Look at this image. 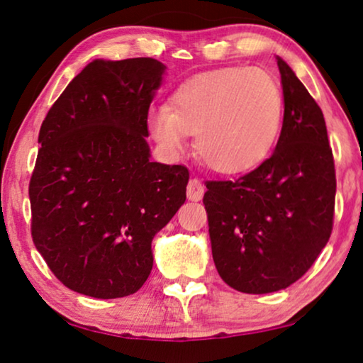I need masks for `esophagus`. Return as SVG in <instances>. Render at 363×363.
Returning a JSON list of instances; mask_svg holds the SVG:
<instances>
[{"label": "esophagus", "mask_w": 363, "mask_h": 363, "mask_svg": "<svg viewBox=\"0 0 363 363\" xmlns=\"http://www.w3.org/2000/svg\"><path fill=\"white\" fill-rule=\"evenodd\" d=\"M186 195H188V200L200 201L203 195H205V185H203V182L198 180V178H191V180L188 182Z\"/></svg>", "instance_id": "34e87169"}]
</instances>
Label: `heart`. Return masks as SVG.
Listing matches in <instances>:
<instances>
[{
	"label": "heart",
	"instance_id": "1",
	"mask_svg": "<svg viewBox=\"0 0 363 363\" xmlns=\"http://www.w3.org/2000/svg\"><path fill=\"white\" fill-rule=\"evenodd\" d=\"M281 86L259 67H225L190 79L168 106L148 112V128L163 150L178 155L195 133V150L211 170L236 175L259 165L281 130Z\"/></svg>",
	"mask_w": 363,
	"mask_h": 363
}]
</instances>
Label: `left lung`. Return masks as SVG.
Instances as JSON below:
<instances>
[{
	"label": "left lung",
	"mask_w": 363,
	"mask_h": 363,
	"mask_svg": "<svg viewBox=\"0 0 363 363\" xmlns=\"http://www.w3.org/2000/svg\"><path fill=\"white\" fill-rule=\"evenodd\" d=\"M284 121L272 155L228 182H206L213 261L233 289H286L314 264L334 225L335 167L320 107L277 57Z\"/></svg>",
	"instance_id": "1"
}]
</instances>
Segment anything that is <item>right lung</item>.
I'll use <instances>...</instances> for the list:
<instances>
[{
  "label": "right lung",
  "mask_w": 363,
  "mask_h": 363,
  "mask_svg": "<svg viewBox=\"0 0 363 363\" xmlns=\"http://www.w3.org/2000/svg\"><path fill=\"white\" fill-rule=\"evenodd\" d=\"M165 66L96 59L43 121L29 182L31 236L52 274L79 294L137 292L152 240L186 200L183 165L150 160L147 117Z\"/></svg>",
  "instance_id": "1"
}]
</instances>
